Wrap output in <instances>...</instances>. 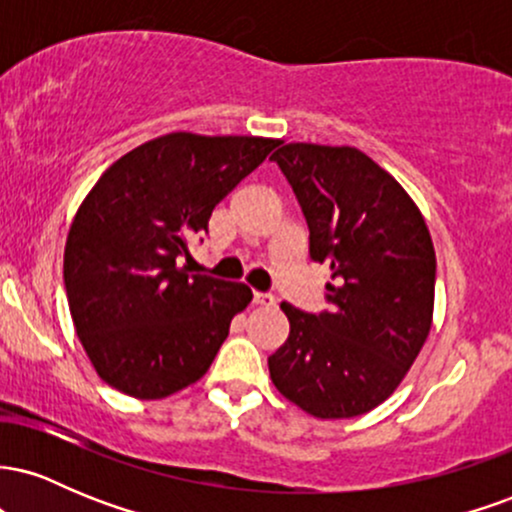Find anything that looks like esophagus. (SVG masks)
Masks as SVG:
<instances>
[{
    "label": "esophagus",
    "mask_w": 512,
    "mask_h": 512,
    "mask_svg": "<svg viewBox=\"0 0 512 512\" xmlns=\"http://www.w3.org/2000/svg\"><path fill=\"white\" fill-rule=\"evenodd\" d=\"M252 303L262 305V308H269V305H274V296H272V293L255 291V293H252Z\"/></svg>",
    "instance_id": "esophagus-1"
}]
</instances>
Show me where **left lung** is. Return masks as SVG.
Masks as SVG:
<instances>
[{
    "label": "left lung",
    "instance_id": "obj_1",
    "mask_svg": "<svg viewBox=\"0 0 512 512\" xmlns=\"http://www.w3.org/2000/svg\"><path fill=\"white\" fill-rule=\"evenodd\" d=\"M330 264L327 308L281 303L289 339L269 356L276 390L317 419L366 414L395 392L433 317L436 252L421 211L373 158L351 146L284 144L272 156Z\"/></svg>",
    "mask_w": 512,
    "mask_h": 512
}]
</instances>
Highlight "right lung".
I'll list each match as a JSON object with an SVG mask.
<instances>
[{"instance_id": "add662e5", "label": "right lung", "mask_w": 512, "mask_h": 512, "mask_svg": "<svg viewBox=\"0 0 512 512\" xmlns=\"http://www.w3.org/2000/svg\"><path fill=\"white\" fill-rule=\"evenodd\" d=\"M276 144L166 134L115 161L88 192L64 248V289L93 368L115 390L163 399L209 370L252 291L178 262Z\"/></svg>"}]
</instances>
